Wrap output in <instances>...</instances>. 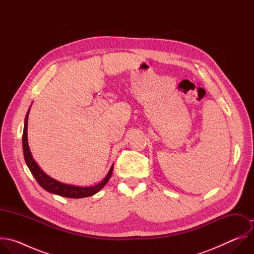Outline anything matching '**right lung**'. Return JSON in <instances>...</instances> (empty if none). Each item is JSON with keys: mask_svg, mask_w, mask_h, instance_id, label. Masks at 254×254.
I'll list each match as a JSON object with an SVG mask.
<instances>
[{"mask_svg": "<svg viewBox=\"0 0 254 254\" xmlns=\"http://www.w3.org/2000/svg\"><path fill=\"white\" fill-rule=\"evenodd\" d=\"M29 111L26 115L25 118V122H24V131H23V140H22V144H23V152H24V159L25 162L30 170V172L32 173V175L34 176V178L37 181L38 184L47 192L52 193V194H56L62 197H66V198H85V197H89L92 196L94 194H96L97 192H99L108 182V180L112 177L113 171H114V165L111 167L110 171H108L107 175L105 176V178L101 181L100 183H98L95 186H91V187H79V186H73V185H68V184H64L59 182V181L51 178L50 176H48L46 173H44L42 171V169L38 166V164L35 162V160L32 157L30 148H29V143H28V133H27V129H28V117H29Z\"/></svg>", "mask_w": 254, "mask_h": 254, "instance_id": "add662e5", "label": "right lung"}]
</instances>
